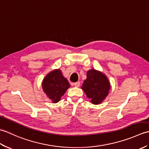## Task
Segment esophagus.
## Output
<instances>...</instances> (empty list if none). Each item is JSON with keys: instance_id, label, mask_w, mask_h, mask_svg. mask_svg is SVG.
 <instances>
[{"instance_id": "esophagus-1", "label": "esophagus", "mask_w": 149, "mask_h": 149, "mask_svg": "<svg viewBox=\"0 0 149 149\" xmlns=\"http://www.w3.org/2000/svg\"><path fill=\"white\" fill-rule=\"evenodd\" d=\"M74 85L75 87H79V86H80V82L79 81H77V82H76V83H74Z\"/></svg>"}]
</instances>
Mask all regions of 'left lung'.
Masks as SVG:
<instances>
[{
	"label": "left lung",
	"instance_id": "8db88e82",
	"mask_svg": "<svg viewBox=\"0 0 149 149\" xmlns=\"http://www.w3.org/2000/svg\"><path fill=\"white\" fill-rule=\"evenodd\" d=\"M87 78L84 81L82 89L91 103L99 104L109 93L110 84L107 77L95 69L87 72Z\"/></svg>",
	"mask_w": 149,
	"mask_h": 149
}]
</instances>
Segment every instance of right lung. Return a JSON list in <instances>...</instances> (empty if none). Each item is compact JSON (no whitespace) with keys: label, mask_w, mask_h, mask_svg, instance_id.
Listing matches in <instances>:
<instances>
[{"label":"right lung","mask_w":149,"mask_h":149,"mask_svg":"<svg viewBox=\"0 0 149 149\" xmlns=\"http://www.w3.org/2000/svg\"><path fill=\"white\" fill-rule=\"evenodd\" d=\"M70 86L68 81L63 77L61 70L59 69L47 74L42 83L44 92L54 103L59 102L61 97L65 94Z\"/></svg>","instance_id":"obj_1"}]
</instances>
